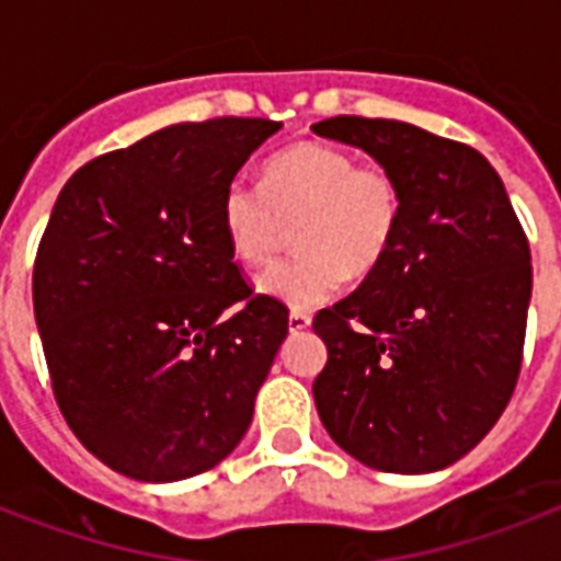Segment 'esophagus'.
I'll use <instances>...</instances> for the list:
<instances>
[{"mask_svg": "<svg viewBox=\"0 0 561 561\" xmlns=\"http://www.w3.org/2000/svg\"><path fill=\"white\" fill-rule=\"evenodd\" d=\"M308 325H311V314H306V311H290V317H288L290 332H294V334L306 332Z\"/></svg>", "mask_w": 561, "mask_h": 561, "instance_id": "34e87169", "label": "esophagus"}]
</instances>
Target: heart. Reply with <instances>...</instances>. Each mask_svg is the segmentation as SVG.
<instances>
[{
  "label": "heart",
  "mask_w": 561,
  "mask_h": 561,
  "mask_svg": "<svg viewBox=\"0 0 561 561\" xmlns=\"http://www.w3.org/2000/svg\"><path fill=\"white\" fill-rule=\"evenodd\" d=\"M297 224L299 253L255 279V290L294 311H311L341 290L346 273L367 276L390 250L401 224V188L383 165L325 142L276 153L262 188L241 180L220 197V227L238 262L267 264Z\"/></svg>",
  "instance_id": "obj_1"
}]
</instances>
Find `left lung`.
Returning <instances> with one entry per match:
<instances>
[{
	"label": "left lung",
	"mask_w": 561,
	"mask_h": 561,
	"mask_svg": "<svg viewBox=\"0 0 561 561\" xmlns=\"http://www.w3.org/2000/svg\"><path fill=\"white\" fill-rule=\"evenodd\" d=\"M311 130L367 151L401 188L381 264L311 323L329 350L314 381L320 422L369 469L439 471L492 431L518 381L527 236L469 145L390 118L337 116Z\"/></svg>",
	"instance_id": "8db88e82"
}]
</instances>
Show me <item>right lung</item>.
Returning <instances> with one entry per match:
<instances>
[{"label": "right lung", "instance_id": "1", "mask_svg": "<svg viewBox=\"0 0 561 561\" xmlns=\"http://www.w3.org/2000/svg\"><path fill=\"white\" fill-rule=\"evenodd\" d=\"M279 130L271 118L162 127L57 194L34 262L37 332L60 413L125 478L209 471L253 422L288 308L241 279L220 197Z\"/></svg>", "mask_w": 561, "mask_h": 561}]
</instances>
